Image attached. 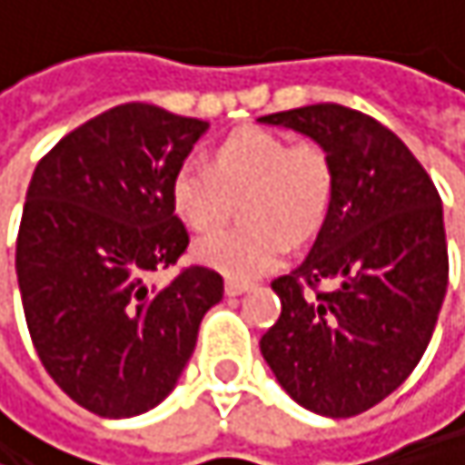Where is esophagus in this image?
<instances>
[{
	"label": "esophagus",
	"mask_w": 465,
	"mask_h": 465,
	"mask_svg": "<svg viewBox=\"0 0 465 465\" xmlns=\"http://www.w3.org/2000/svg\"><path fill=\"white\" fill-rule=\"evenodd\" d=\"M251 289H253V283H248V281H234V278L225 281V294L228 297H240V294H245Z\"/></svg>",
	"instance_id": "34e87169"
}]
</instances>
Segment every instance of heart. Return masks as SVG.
Masks as SVG:
<instances>
[{
  "instance_id": "b5f03b06",
  "label": "heart",
  "mask_w": 465,
  "mask_h": 465,
  "mask_svg": "<svg viewBox=\"0 0 465 465\" xmlns=\"http://www.w3.org/2000/svg\"><path fill=\"white\" fill-rule=\"evenodd\" d=\"M335 165L324 146L267 127L223 135L209 168L182 163L168 182L173 214L195 234L220 228L237 198L248 225L195 245V259L234 281H256L281 267L292 242H308L335 206Z\"/></svg>"
}]
</instances>
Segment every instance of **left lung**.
<instances>
[{
    "label": "left lung",
    "instance_id": "8db88e82",
    "mask_svg": "<svg viewBox=\"0 0 465 465\" xmlns=\"http://www.w3.org/2000/svg\"><path fill=\"white\" fill-rule=\"evenodd\" d=\"M259 122L311 135L338 179L308 259L272 281L283 308L262 354L300 406L362 414L409 379L436 330L450 278L439 190L409 146L362 111L316 103Z\"/></svg>",
    "mask_w": 465,
    "mask_h": 465
}]
</instances>
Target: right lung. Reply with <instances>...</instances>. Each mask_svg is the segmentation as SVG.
I'll return each instance as SVG.
<instances>
[{
    "instance_id": "1",
    "label": "right lung",
    "mask_w": 465,
    "mask_h": 465,
    "mask_svg": "<svg viewBox=\"0 0 465 465\" xmlns=\"http://www.w3.org/2000/svg\"><path fill=\"white\" fill-rule=\"evenodd\" d=\"M203 130L124 103L67 133L32 173L15 242L26 327L48 376L97 417L154 409L223 300V278L198 264L146 283L187 251L168 182Z\"/></svg>"
}]
</instances>
